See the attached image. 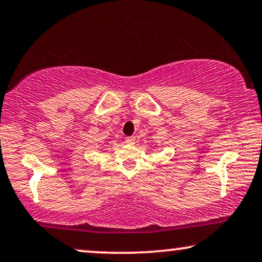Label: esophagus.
Masks as SVG:
<instances>
[{
  "mask_svg": "<svg viewBox=\"0 0 262 262\" xmlns=\"http://www.w3.org/2000/svg\"><path fill=\"white\" fill-rule=\"evenodd\" d=\"M125 142H126L127 144H135L136 138L134 137V136H130V137H126V138H125Z\"/></svg>",
  "mask_w": 262,
  "mask_h": 262,
  "instance_id": "obj_1",
  "label": "esophagus"
}]
</instances>
